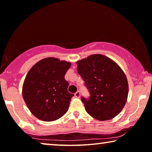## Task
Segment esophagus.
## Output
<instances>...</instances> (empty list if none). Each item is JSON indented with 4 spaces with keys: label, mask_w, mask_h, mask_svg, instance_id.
Segmentation results:
<instances>
[{
    "label": "esophagus",
    "mask_w": 152,
    "mask_h": 152,
    "mask_svg": "<svg viewBox=\"0 0 152 152\" xmlns=\"http://www.w3.org/2000/svg\"><path fill=\"white\" fill-rule=\"evenodd\" d=\"M75 96L76 97V98H79V97H80V92H79V91H77V92L75 94Z\"/></svg>",
    "instance_id": "1"
}]
</instances>
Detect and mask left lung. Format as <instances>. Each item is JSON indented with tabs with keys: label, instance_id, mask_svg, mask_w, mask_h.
Segmentation results:
<instances>
[{
	"label": "left lung",
	"instance_id": "left-lung-1",
	"mask_svg": "<svg viewBox=\"0 0 152 152\" xmlns=\"http://www.w3.org/2000/svg\"><path fill=\"white\" fill-rule=\"evenodd\" d=\"M77 72L90 96L81 97L86 110L98 121H108L121 113L126 102V77L115 62L102 54H93L77 62Z\"/></svg>",
	"mask_w": 152,
	"mask_h": 152
}]
</instances>
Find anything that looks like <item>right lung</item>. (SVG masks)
I'll return each mask as SVG.
<instances>
[{
	"label": "right lung",
	"instance_id": "obj_1",
	"mask_svg": "<svg viewBox=\"0 0 152 152\" xmlns=\"http://www.w3.org/2000/svg\"><path fill=\"white\" fill-rule=\"evenodd\" d=\"M69 62L49 57L31 67L25 79L22 95L27 108L36 118L54 121L67 110L74 94L69 93L64 75L71 67Z\"/></svg>",
	"mask_w": 152,
	"mask_h": 152
}]
</instances>
